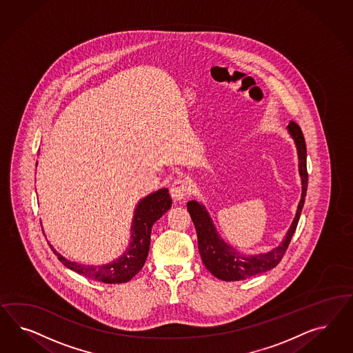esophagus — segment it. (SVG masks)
Returning <instances> with one entry per match:
<instances>
[{"mask_svg": "<svg viewBox=\"0 0 353 353\" xmlns=\"http://www.w3.org/2000/svg\"><path fill=\"white\" fill-rule=\"evenodd\" d=\"M190 190H192V183H190V180H188L186 177L176 179L174 181L172 182L171 188H170L172 198L176 201L183 199Z\"/></svg>", "mask_w": 353, "mask_h": 353, "instance_id": "1", "label": "esophagus"}]
</instances>
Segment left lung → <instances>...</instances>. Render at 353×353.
Masks as SVG:
<instances>
[{
  "mask_svg": "<svg viewBox=\"0 0 353 353\" xmlns=\"http://www.w3.org/2000/svg\"><path fill=\"white\" fill-rule=\"evenodd\" d=\"M288 129L292 139H295L296 149H298L299 173L301 177V185H303V192H301V199L298 205V212L292 224L290 226L289 232L285 236V241L282 242V245H279L267 254H260L254 256L239 255L234 248L228 246L216 233L211 217L204 210L203 205L195 201L188 202V210L196 229L199 254L203 260L204 265L214 274V277L220 278L223 281H242L260 273H264L267 270L277 267L289 247L291 238L296 230L300 214L304 205L307 186H308V172H307V146H305L303 132L295 121H290Z\"/></svg>",
  "mask_w": 353,
  "mask_h": 353,
  "instance_id": "obj_1",
  "label": "left lung"
}]
</instances>
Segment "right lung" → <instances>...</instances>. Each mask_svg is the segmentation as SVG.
<instances>
[{"mask_svg": "<svg viewBox=\"0 0 353 353\" xmlns=\"http://www.w3.org/2000/svg\"><path fill=\"white\" fill-rule=\"evenodd\" d=\"M171 205L168 189H161L139 201L132 224V242L127 251L110 264L98 267L77 264L65 260L53 247L49 246L63 265L84 277L103 283H124L134 277L143 267L149 254L151 228L171 208Z\"/></svg>", "mask_w": 353, "mask_h": 353, "instance_id": "1", "label": "right lung"}]
</instances>
